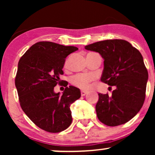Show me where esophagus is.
Listing matches in <instances>:
<instances>
[{"label":"esophagus","mask_w":155,"mask_h":155,"mask_svg":"<svg viewBox=\"0 0 155 155\" xmlns=\"http://www.w3.org/2000/svg\"><path fill=\"white\" fill-rule=\"evenodd\" d=\"M86 94H87V91H84V90H81V96H84Z\"/></svg>","instance_id":"1"}]
</instances>
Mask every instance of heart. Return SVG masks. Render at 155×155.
<instances>
[{
	"label": "heart",
	"mask_w": 155,
	"mask_h": 155,
	"mask_svg": "<svg viewBox=\"0 0 155 155\" xmlns=\"http://www.w3.org/2000/svg\"><path fill=\"white\" fill-rule=\"evenodd\" d=\"M93 79L94 76L91 74H76L72 76L71 79V82L77 87L86 89L88 87L89 84Z\"/></svg>",
	"instance_id": "1"
}]
</instances>
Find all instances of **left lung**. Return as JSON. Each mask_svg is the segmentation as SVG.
Returning a JSON list of instances; mask_svg holds the SVG:
<instances>
[{"mask_svg":"<svg viewBox=\"0 0 155 155\" xmlns=\"http://www.w3.org/2000/svg\"><path fill=\"white\" fill-rule=\"evenodd\" d=\"M85 49L102 56L104 68L101 81L116 87L111 96L98 94L95 106L97 118L111 127L126 123L144 103L148 71L143 57L136 48L122 39L95 42Z\"/></svg>","mask_w":155,"mask_h":155,"instance_id":"1","label":"left lung"}]
</instances>
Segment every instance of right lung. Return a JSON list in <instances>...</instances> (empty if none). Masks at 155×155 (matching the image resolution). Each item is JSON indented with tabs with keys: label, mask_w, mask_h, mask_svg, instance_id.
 Listing matches in <instances>:
<instances>
[{
	"label": "right lung",
	"mask_w": 155,
	"mask_h": 155,
	"mask_svg": "<svg viewBox=\"0 0 155 155\" xmlns=\"http://www.w3.org/2000/svg\"><path fill=\"white\" fill-rule=\"evenodd\" d=\"M78 50L50 41L33 44L18 63L15 86L21 108L35 125L49 133L65 130L72 122L71 104L81 97L79 88L65 87L63 95L54 87L63 75L65 58Z\"/></svg>",
	"instance_id": "obj_1"
}]
</instances>
